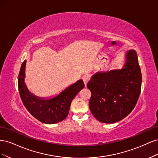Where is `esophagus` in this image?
Instances as JSON below:
<instances>
[{"mask_svg": "<svg viewBox=\"0 0 158 158\" xmlns=\"http://www.w3.org/2000/svg\"><path fill=\"white\" fill-rule=\"evenodd\" d=\"M82 79H83V81H84V82L85 86H86L87 83L89 82V80H90V76L88 75V74L84 75L83 77H82Z\"/></svg>", "mask_w": 158, "mask_h": 158, "instance_id": "esophagus-1", "label": "esophagus"}]
</instances>
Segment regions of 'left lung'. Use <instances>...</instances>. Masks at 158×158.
<instances>
[{
    "label": "left lung",
    "instance_id": "obj_1",
    "mask_svg": "<svg viewBox=\"0 0 158 158\" xmlns=\"http://www.w3.org/2000/svg\"><path fill=\"white\" fill-rule=\"evenodd\" d=\"M125 59L123 69L97 73L87 84L92 93L90 111L102 123L122 120L135 108L140 96L142 74L136 51H128Z\"/></svg>",
    "mask_w": 158,
    "mask_h": 158
}]
</instances>
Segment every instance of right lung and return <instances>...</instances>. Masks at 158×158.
Wrapping results in <instances>:
<instances>
[{"label": "right lung", "instance_id": "add662e5", "mask_svg": "<svg viewBox=\"0 0 158 158\" xmlns=\"http://www.w3.org/2000/svg\"><path fill=\"white\" fill-rule=\"evenodd\" d=\"M26 60L23 62L18 75V90L23 104L32 116L46 124H55L66 118L71 102L84 87L81 79L51 98L37 97L28 90L25 84Z\"/></svg>", "mask_w": 158, "mask_h": 158}]
</instances>
